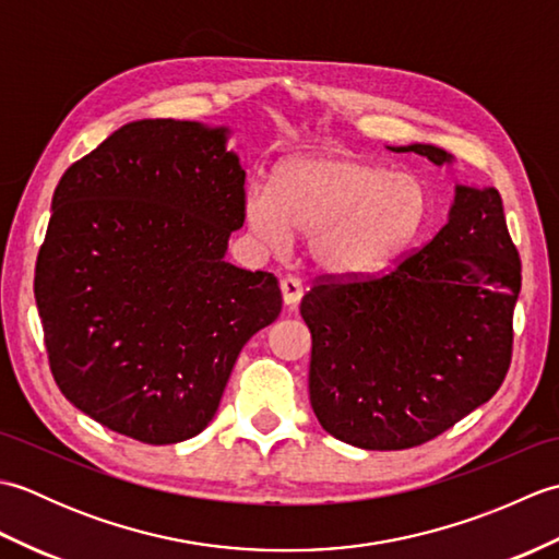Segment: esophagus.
I'll list each match as a JSON object with an SVG mask.
<instances>
[{"instance_id": "esophagus-1", "label": "esophagus", "mask_w": 559, "mask_h": 559, "mask_svg": "<svg viewBox=\"0 0 559 559\" xmlns=\"http://www.w3.org/2000/svg\"><path fill=\"white\" fill-rule=\"evenodd\" d=\"M281 293H283V302H286L288 307H295L300 302L302 293H305L302 281L295 278V276H286L281 281Z\"/></svg>"}]
</instances>
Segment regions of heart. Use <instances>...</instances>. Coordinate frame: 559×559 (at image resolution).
Instances as JSON below:
<instances>
[{
	"instance_id": "heart-1",
	"label": "heart",
	"mask_w": 559,
	"mask_h": 559,
	"mask_svg": "<svg viewBox=\"0 0 559 559\" xmlns=\"http://www.w3.org/2000/svg\"><path fill=\"white\" fill-rule=\"evenodd\" d=\"M247 225L269 247L310 237V257L334 276L384 271L427 216L420 177L391 173L355 153H314L283 163L269 189L245 199Z\"/></svg>"
}]
</instances>
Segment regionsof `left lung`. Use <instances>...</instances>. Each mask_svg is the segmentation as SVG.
<instances>
[{"label": "left lung", "mask_w": 559, "mask_h": 559, "mask_svg": "<svg viewBox=\"0 0 559 559\" xmlns=\"http://www.w3.org/2000/svg\"><path fill=\"white\" fill-rule=\"evenodd\" d=\"M449 160L430 144L391 148ZM521 259L497 189L456 187L449 223L377 276H319L300 314L312 334L310 403L360 449L430 442L502 386Z\"/></svg>", "instance_id": "obj_1"}]
</instances>
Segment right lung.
Wrapping results in <instances>:
<instances>
[{"mask_svg":"<svg viewBox=\"0 0 559 559\" xmlns=\"http://www.w3.org/2000/svg\"><path fill=\"white\" fill-rule=\"evenodd\" d=\"M242 223L225 129L141 120L69 165L33 283L64 399L144 444L204 430L242 346L281 314L273 273L223 259Z\"/></svg>","mask_w":559,"mask_h":559,"instance_id":"add662e5","label":"right lung"}]
</instances>
